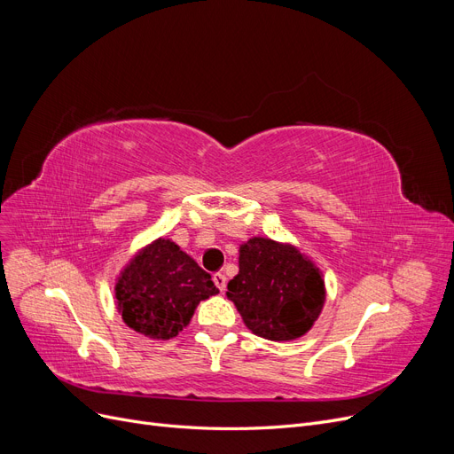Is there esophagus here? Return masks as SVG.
Returning a JSON list of instances; mask_svg holds the SVG:
<instances>
[{"instance_id":"1","label":"esophagus","mask_w":454,"mask_h":454,"mask_svg":"<svg viewBox=\"0 0 454 454\" xmlns=\"http://www.w3.org/2000/svg\"><path fill=\"white\" fill-rule=\"evenodd\" d=\"M212 280H214V285L220 288V292L225 290V286H227V277H225L223 273H214V275H212Z\"/></svg>"}]
</instances>
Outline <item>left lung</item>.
<instances>
[{
	"instance_id": "left-lung-1",
	"label": "left lung",
	"mask_w": 454,
	"mask_h": 454,
	"mask_svg": "<svg viewBox=\"0 0 454 454\" xmlns=\"http://www.w3.org/2000/svg\"><path fill=\"white\" fill-rule=\"evenodd\" d=\"M239 266L227 297L253 334L286 341L310 331L325 303V285L309 258L256 236L240 247Z\"/></svg>"
}]
</instances>
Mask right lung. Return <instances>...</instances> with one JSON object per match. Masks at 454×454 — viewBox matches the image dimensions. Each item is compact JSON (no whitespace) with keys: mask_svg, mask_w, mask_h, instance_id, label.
I'll return each mask as SVG.
<instances>
[{"mask_svg":"<svg viewBox=\"0 0 454 454\" xmlns=\"http://www.w3.org/2000/svg\"><path fill=\"white\" fill-rule=\"evenodd\" d=\"M218 292L193 258L171 240L159 239L123 268L116 303L127 327L153 340H169L188 325L200 301Z\"/></svg>","mask_w":454,"mask_h":454,"instance_id":"1","label":"right lung"}]
</instances>
